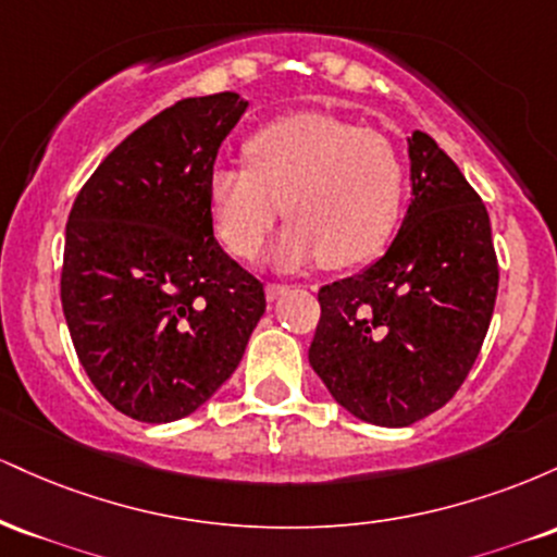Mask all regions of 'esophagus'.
I'll return each instance as SVG.
<instances>
[{
  "mask_svg": "<svg viewBox=\"0 0 557 557\" xmlns=\"http://www.w3.org/2000/svg\"><path fill=\"white\" fill-rule=\"evenodd\" d=\"M264 290H267V298L274 300V298H280V296H283V293L290 290V287L283 285V283H270V285L264 287Z\"/></svg>",
  "mask_w": 557,
  "mask_h": 557,
  "instance_id": "34e87169",
  "label": "esophagus"
}]
</instances>
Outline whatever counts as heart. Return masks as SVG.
I'll list each match as a JSON object with an SVG mask.
<instances>
[{"label": "heart", "mask_w": 557, "mask_h": 557, "mask_svg": "<svg viewBox=\"0 0 557 557\" xmlns=\"http://www.w3.org/2000/svg\"><path fill=\"white\" fill-rule=\"evenodd\" d=\"M243 157L246 168L216 164L207 177L214 233L235 257H257L280 207L290 220L274 253L283 267L314 257L330 270L361 264L398 227L406 168L380 133L330 114H287L261 125Z\"/></svg>", "instance_id": "b5f03b06"}]
</instances>
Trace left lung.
Segmentation results:
<instances>
[{"label": "left lung", "mask_w": 557, "mask_h": 557, "mask_svg": "<svg viewBox=\"0 0 557 557\" xmlns=\"http://www.w3.org/2000/svg\"><path fill=\"white\" fill-rule=\"evenodd\" d=\"M411 203L385 257L319 287L311 369L345 411L408 426L443 408L474 367L495 311L487 207L426 133L408 138Z\"/></svg>", "instance_id": "1"}]
</instances>
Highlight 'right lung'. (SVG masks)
I'll return each mask as SVG.
<instances>
[{"label": "right lung", "instance_id": "right-lung-1", "mask_svg": "<svg viewBox=\"0 0 557 557\" xmlns=\"http://www.w3.org/2000/svg\"><path fill=\"white\" fill-rule=\"evenodd\" d=\"M246 107L233 91L168 107L107 154L70 209L60 296L75 354L104 400L146 424L212 398L267 309L207 203Z\"/></svg>", "mask_w": 557, "mask_h": 557}]
</instances>
